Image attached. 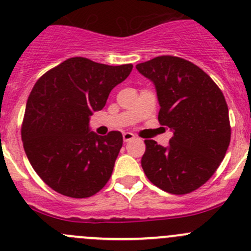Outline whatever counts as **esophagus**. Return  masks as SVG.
<instances>
[{
	"mask_svg": "<svg viewBox=\"0 0 251 251\" xmlns=\"http://www.w3.org/2000/svg\"><path fill=\"white\" fill-rule=\"evenodd\" d=\"M134 138H135V136H134V134L129 133V131H126V133H123V140H125V143H128V141L133 140Z\"/></svg>",
	"mask_w": 251,
	"mask_h": 251,
	"instance_id": "esophagus-1",
	"label": "esophagus"
}]
</instances>
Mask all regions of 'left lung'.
Wrapping results in <instances>:
<instances>
[{"label":"left lung","mask_w":251,"mask_h":251,"mask_svg":"<svg viewBox=\"0 0 251 251\" xmlns=\"http://www.w3.org/2000/svg\"><path fill=\"white\" fill-rule=\"evenodd\" d=\"M136 69L155 84L158 122L173 130L167 148L145 140L141 167L165 192H194L212 177L229 146L225 96L201 68L180 57L158 56L136 64Z\"/></svg>","instance_id":"1"}]
</instances>
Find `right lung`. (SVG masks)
I'll list each match as a JSON object with an SVG mask.
<instances>
[{
	"label": "right lung",
	"instance_id": "right-lung-1",
	"mask_svg": "<svg viewBox=\"0 0 251 251\" xmlns=\"http://www.w3.org/2000/svg\"><path fill=\"white\" fill-rule=\"evenodd\" d=\"M133 64L107 66L72 57L39 78L26 102L22 140L39 177L64 197L100 192L112 175L123 144L121 131H89V117L105 107L111 90Z\"/></svg>",
	"mask_w": 251,
	"mask_h": 251
}]
</instances>
